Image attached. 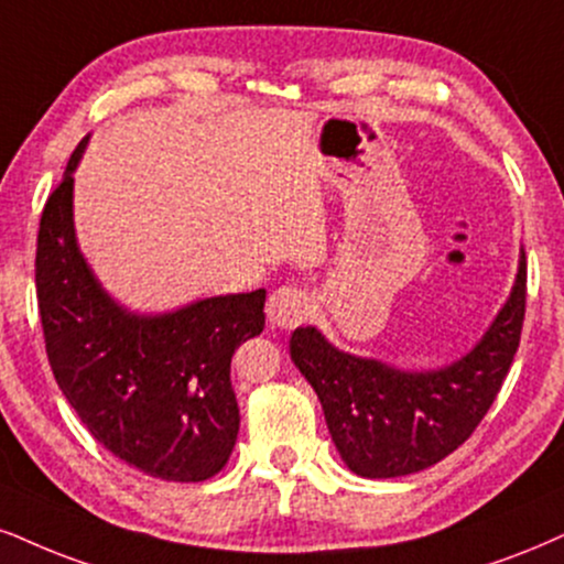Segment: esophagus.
I'll return each mask as SVG.
<instances>
[{
	"label": "esophagus",
	"mask_w": 564,
	"mask_h": 564,
	"mask_svg": "<svg viewBox=\"0 0 564 564\" xmlns=\"http://www.w3.org/2000/svg\"><path fill=\"white\" fill-rule=\"evenodd\" d=\"M311 305V295L305 288L297 284H282L269 295L267 318L271 329H293L303 322L305 311Z\"/></svg>",
	"instance_id": "34e87169"
}]
</instances>
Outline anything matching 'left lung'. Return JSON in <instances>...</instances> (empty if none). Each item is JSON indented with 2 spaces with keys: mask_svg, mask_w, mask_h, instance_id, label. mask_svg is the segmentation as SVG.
<instances>
[{
  "mask_svg": "<svg viewBox=\"0 0 564 564\" xmlns=\"http://www.w3.org/2000/svg\"><path fill=\"white\" fill-rule=\"evenodd\" d=\"M525 318V253L510 301L481 343L440 371L408 373L339 352L314 326L290 339V356L316 389L326 426L352 474L398 478L444 460L474 434L497 400Z\"/></svg>",
  "mask_w": 564,
  "mask_h": 564,
  "instance_id": "1",
  "label": "left lung"
}]
</instances>
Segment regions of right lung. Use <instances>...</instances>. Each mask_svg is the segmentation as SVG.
Masks as SVG:
<instances>
[{
  "label": "right lung",
  "instance_id": "obj_1",
  "mask_svg": "<svg viewBox=\"0 0 564 564\" xmlns=\"http://www.w3.org/2000/svg\"><path fill=\"white\" fill-rule=\"evenodd\" d=\"M41 212L36 297L48 366L96 442L145 476L206 481L229 460L240 410L229 364L263 332L267 290L219 295L175 314L133 316L99 288L73 229V170Z\"/></svg>",
  "mask_w": 564,
  "mask_h": 564
}]
</instances>
